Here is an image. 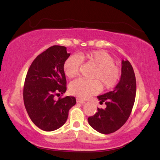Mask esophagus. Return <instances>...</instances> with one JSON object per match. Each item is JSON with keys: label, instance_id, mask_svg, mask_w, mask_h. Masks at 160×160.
Here are the masks:
<instances>
[{"label": "esophagus", "instance_id": "34e87169", "mask_svg": "<svg viewBox=\"0 0 160 160\" xmlns=\"http://www.w3.org/2000/svg\"><path fill=\"white\" fill-rule=\"evenodd\" d=\"M76 101H77L78 103H81V104H85V102L84 101V100H82V99H79V98H77Z\"/></svg>", "mask_w": 160, "mask_h": 160}]
</instances>
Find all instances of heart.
Returning <instances> with one entry per match:
<instances>
[{
  "label": "heart",
  "instance_id": "b5f03b06",
  "mask_svg": "<svg viewBox=\"0 0 160 160\" xmlns=\"http://www.w3.org/2000/svg\"><path fill=\"white\" fill-rule=\"evenodd\" d=\"M81 61L94 67L92 80L78 78L70 84V93L80 98L87 99L98 93L101 85L104 90L113 88L118 83L121 76L119 68L114 63V59L103 51H93L78 53V56H70L64 61L63 69L68 78H73L79 74Z\"/></svg>",
  "mask_w": 160,
  "mask_h": 160
}]
</instances>
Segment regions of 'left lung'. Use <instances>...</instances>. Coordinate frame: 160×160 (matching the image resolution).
<instances>
[{
	"label": "left lung",
	"mask_w": 160,
	"mask_h": 160,
	"mask_svg": "<svg viewBox=\"0 0 160 160\" xmlns=\"http://www.w3.org/2000/svg\"><path fill=\"white\" fill-rule=\"evenodd\" d=\"M121 79L112 91L97 96L100 104L105 102L104 109L88 118V123L100 133L109 134L117 131L126 122L133 107L136 94L134 70L128 60L121 61Z\"/></svg>",
	"instance_id": "1"
}]
</instances>
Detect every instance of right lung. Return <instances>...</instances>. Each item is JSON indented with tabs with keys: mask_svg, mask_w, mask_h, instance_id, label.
Returning a JSON list of instances; mask_svg holds the SVG:
<instances>
[{
	"mask_svg": "<svg viewBox=\"0 0 160 160\" xmlns=\"http://www.w3.org/2000/svg\"><path fill=\"white\" fill-rule=\"evenodd\" d=\"M70 53L66 47L53 46L37 56L26 75L23 99L29 118L38 128L53 131L66 122L70 108L76 103L74 97L54 99L66 91L63 66Z\"/></svg>",
	"mask_w": 160,
	"mask_h": 160,
	"instance_id": "right-lung-1",
	"label": "right lung"
}]
</instances>
